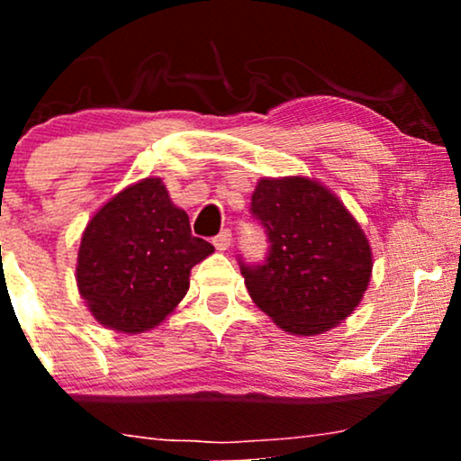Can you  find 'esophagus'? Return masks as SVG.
Here are the masks:
<instances>
[{
    "label": "esophagus",
    "mask_w": 461,
    "mask_h": 461,
    "mask_svg": "<svg viewBox=\"0 0 461 461\" xmlns=\"http://www.w3.org/2000/svg\"><path fill=\"white\" fill-rule=\"evenodd\" d=\"M212 245L219 249V251H225V249H230V245H231V231L230 230L221 231V234L212 240Z\"/></svg>",
    "instance_id": "1"
}]
</instances>
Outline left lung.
<instances>
[{
    "label": "left lung",
    "instance_id": "left-lung-1",
    "mask_svg": "<svg viewBox=\"0 0 461 461\" xmlns=\"http://www.w3.org/2000/svg\"><path fill=\"white\" fill-rule=\"evenodd\" d=\"M251 219L267 234V258L238 264L251 299L284 331L316 336L357 308L373 253L330 190L305 177L260 179Z\"/></svg>",
    "mask_w": 461,
    "mask_h": 461
}]
</instances>
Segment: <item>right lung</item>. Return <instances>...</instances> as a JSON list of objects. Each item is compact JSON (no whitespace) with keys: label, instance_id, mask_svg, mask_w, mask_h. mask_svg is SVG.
Here are the masks:
<instances>
[{"label":"right lung","instance_id":"add662e5","mask_svg":"<svg viewBox=\"0 0 461 461\" xmlns=\"http://www.w3.org/2000/svg\"><path fill=\"white\" fill-rule=\"evenodd\" d=\"M214 247L190 234L184 210L158 177L121 190L93 216L77 253V288L102 325L125 333L156 327L188 290L190 268Z\"/></svg>","mask_w":461,"mask_h":461}]
</instances>
